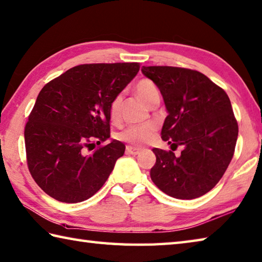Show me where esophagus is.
I'll return each instance as SVG.
<instances>
[{
	"mask_svg": "<svg viewBox=\"0 0 262 262\" xmlns=\"http://www.w3.org/2000/svg\"><path fill=\"white\" fill-rule=\"evenodd\" d=\"M126 151H127L128 155H132V156H137V155H140V152H141V148L135 147V146H127V147H126Z\"/></svg>",
	"mask_w": 262,
	"mask_h": 262,
	"instance_id": "1",
	"label": "esophagus"
}]
</instances>
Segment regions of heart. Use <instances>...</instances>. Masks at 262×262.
I'll return each instance as SVG.
<instances>
[{
	"instance_id": "b5f03b06",
	"label": "heart",
	"mask_w": 262,
	"mask_h": 262,
	"mask_svg": "<svg viewBox=\"0 0 262 262\" xmlns=\"http://www.w3.org/2000/svg\"><path fill=\"white\" fill-rule=\"evenodd\" d=\"M135 91L138 96L145 102L147 105H151L153 102L160 100V93L157 85L150 79H142L138 81L135 86ZM121 105V95H117L111 101L109 115L112 120H116L119 117ZM157 127L153 124H144V125H134L126 128L122 130L118 137L119 140L130 143L134 145H143L151 142L156 136Z\"/></svg>"
}]
</instances>
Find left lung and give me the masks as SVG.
I'll return each instance as SVG.
<instances>
[{
  "mask_svg": "<svg viewBox=\"0 0 262 262\" xmlns=\"http://www.w3.org/2000/svg\"><path fill=\"white\" fill-rule=\"evenodd\" d=\"M160 91L168 116L161 137L181 156L153 148L152 182L169 196L192 200L216 186L232 160L238 126L229 97L207 76L177 67H143Z\"/></svg>",
  "mask_w": 262,
  "mask_h": 262,
  "instance_id": "left-lung-1",
  "label": "left lung"
}]
</instances>
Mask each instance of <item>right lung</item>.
<instances>
[{
  "instance_id": "add662e5",
  "label": "right lung",
  "mask_w": 262,
  "mask_h": 262,
  "mask_svg": "<svg viewBox=\"0 0 262 262\" xmlns=\"http://www.w3.org/2000/svg\"><path fill=\"white\" fill-rule=\"evenodd\" d=\"M140 63L80 64L46 84L25 127L29 171L60 202L77 203L103 186L125 145L110 137L111 101L130 83Z\"/></svg>"
}]
</instances>
